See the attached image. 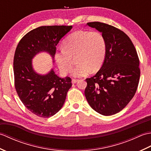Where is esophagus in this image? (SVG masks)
I'll return each instance as SVG.
<instances>
[{"mask_svg": "<svg viewBox=\"0 0 151 151\" xmlns=\"http://www.w3.org/2000/svg\"><path fill=\"white\" fill-rule=\"evenodd\" d=\"M79 80L78 79H72V83L73 84H76V82H77Z\"/></svg>", "mask_w": 151, "mask_h": 151, "instance_id": "esophagus-1", "label": "esophagus"}]
</instances>
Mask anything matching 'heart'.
Returning <instances> with one entry per match:
<instances>
[{"label":"heart","instance_id":"heart-1","mask_svg":"<svg viewBox=\"0 0 151 151\" xmlns=\"http://www.w3.org/2000/svg\"><path fill=\"white\" fill-rule=\"evenodd\" d=\"M106 41L97 31L77 30L70 34L63 42V49L55 52V60L61 72L67 74L76 58L78 64L71 70L74 77H82L92 70L101 68L106 54Z\"/></svg>","mask_w":151,"mask_h":151}]
</instances>
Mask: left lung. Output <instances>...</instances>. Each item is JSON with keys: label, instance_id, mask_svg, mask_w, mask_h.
I'll use <instances>...</instances> for the list:
<instances>
[{"label": "left lung", "instance_id": "obj_1", "mask_svg": "<svg viewBox=\"0 0 151 151\" xmlns=\"http://www.w3.org/2000/svg\"><path fill=\"white\" fill-rule=\"evenodd\" d=\"M87 25L103 35L107 49L100 70L86 79L85 96L95 111L111 115L123 110L136 93L140 77L139 58L132 41L123 31L100 22Z\"/></svg>", "mask_w": 151, "mask_h": 151}]
</instances>
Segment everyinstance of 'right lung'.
Masks as SVG:
<instances>
[{"label": "right lung", "mask_w": 151, "mask_h": 151, "mask_svg": "<svg viewBox=\"0 0 151 151\" xmlns=\"http://www.w3.org/2000/svg\"><path fill=\"white\" fill-rule=\"evenodd\" d=\"M72 28L63 25L38 27L25 35L16 48L15 88L22 104L37 116L48 118L58 112L72 84L70 78L59 77L53 69L44 75L37 73L32 60L41 52L49 53L54 60L58 43Z\"/></svg>", "instance_id": "obj_1"}]
</instances>
